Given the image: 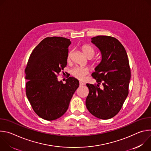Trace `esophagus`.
<instances>
[{
    "mask_svg": "<svg viewBox=\"0 0 151 151\" xmlns=\"http://www.w3.org/2000/svg\"><path fill=\"white\" fill-rule=\"evenodd\" d=\"M79 86H82V85H83L85 83H83V82H79Z\"/></svg>",
    "mask_w": 151,
    "mask_h": 151,
    "instance_id": "1",
    "label": "esophagus"
}]
</instances>
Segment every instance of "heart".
<instances>
[{"label":"heart","mask_w":151,"mask_h":151,"mask_svg":"<svg viewBox=\"0 0 151 151\" xmlns=\"http://www.w3.org/2000/svg\"><path fill=\"white\" fill-rule=\"evenodd\" d=\"M81 50L83 54L88 58H91L94 55V48L88 44H83L81 45ZM71 52H69L67 56V61L69 62L70 60ZM98 61L96 60H93L92 61L93 65H97ZM89 70L87 68L82 67H75L71 70V75L78 80L82 81L85 79V76L88 73Z\"/></svg>","instance_id":"1"}]
</instances>
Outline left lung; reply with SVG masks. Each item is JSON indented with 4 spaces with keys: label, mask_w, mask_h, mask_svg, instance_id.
<instances>
[{
    "label": "left lung",
    "mask_w": 151,
    "mask_h": 151,
    "mask_svg": "<svg viewBox=\"0 0 151 151\" xmlns=\"http://www.w3.org/2000/svg\"><path fill=\"white\" fill-rule=\"evenodd\" d=\"M91 40L102 59L92 74L98 84H86L89 89L86 106L94 116L108 119L119 112L128 94L131 70L127 52L117 39L97 36ZM101 83L102 89L99 87Z\"/></svg>",
    "instance_id": "left-lung-1"
}]
</instances>
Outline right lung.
Returning <instances> with one entry per match:
<instances>
[{
    "label": "right lung",
    "mask_w": 151,
    "mask_h": 151,
    "mask_svg": "<svg viewBox=\"0 0 151 151\" xmlns=\"http://www.w3.org/2000/svg\"><path fill=\"white\" fill-rule=\"evenodd\" d=\"M70 39L48 37L35 48L25 69L26 93L35 112L41 118L52 121L59 118L69 107L70 100L79 87L73 77L66 83L57 76L67 65Z\"/></svg>",
    "instance_id": "right-lung-1"
}]
</instances>
